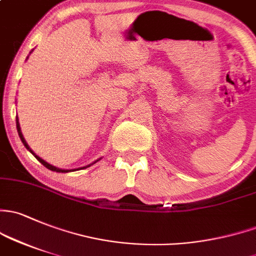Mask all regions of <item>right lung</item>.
Masks as SVG:
<instances>
[{
	"label": "right lung",
	"instance_id": "add662e5",
	"mask_svg": "<svg viewBox=\"0 0 256 256\" xmlns=\"http://www.w3.org/2000/svg\"><path fill=\"white\" fill-rule=\"evenodd\" d=\"M33 51V50H32ZM32 51L29 54H32ZM16 124H17V131H18V135H20V140H22V142H23V144L24 146H26V148L29 150V152L32 153V154L34 156V157L36 158L38 160H39L40 163L42 164V166H46L48 169H50V170H52V172H58V173H68V172H74V170H80V169H84V168H88V166H92V164H94L96 162H98L99 160H100V158H99V160H96V162H93L92 164H88V166H80V168H77V169H61V168H58V166H52V164H50V163H48L46 160H42V158H40L39 156H36V153H34V150L30 148V147H29V144H26V138H24V136H23V134H22V130H20V119H18V116L16 118Z\"/></svg>",
	"mask_w": 256,
	"mask_h": 256
}]
</instances>
